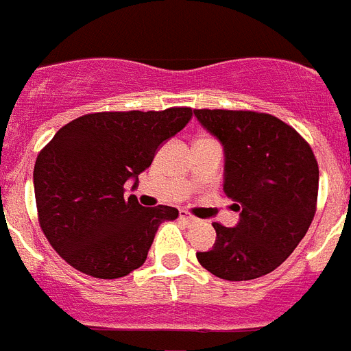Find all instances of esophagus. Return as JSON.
<instances>
[{"label": "esophagus", "instance_id": "34e87169", "mask_svg": "<svg viewBox=\"0 0 351 351\" xmlns=\"http://www.w3.org/2000/svg\"><path fill=\"white\" fill-rule=\"evenodd\" d=\"M179 216H181V219H184V221H188V223L197 221V218H195V216H191L190 213H186V210H181V214H179Z\"/></svg>", "mask_w": 351, "mask_h": 351}]
</instances>
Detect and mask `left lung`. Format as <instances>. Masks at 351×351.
I'll use <instances>...</instances> for the list:
<instances>
[{
	"label": "left lung",
	"instance_id": "obj_1",
	"mask_svg": "<svg viewBox=\"0 0 351 351\" xmlns=\"http://www.w3.org/2000/svg\"><path fill=\"white\" fill-rule=\"evenodd\" d=\"M225 154L223 191L235 200V226L213 223L216 243L198 251L202 267L247 281L280 267L308 232L318 197V163L295 130L271 114L193 110Z\"/></svg>",
	"mask_w": 351,
	"mask_h": 351
}]
</instances>
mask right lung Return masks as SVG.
<instances>
[{
    "label": "right lung",
    "mask_w": 351,
    "mask_h": 351,
    "mask_svg": "<svg viewBox=\"0 0 351 351\" xmlns=\"http://www.w3.org/2000/svg\"><path fill=\"white\" fill-rule=\"evenodd\" d=\"M193 112H98L77 117L42 149L33 170L40 226L58 255L77 271L116 280L147 258L158 228L176 207H142L125 184L153 163L158 149Z\"/></svg>",
    "instance_id": "obj_1"
}]
</instances>
